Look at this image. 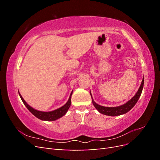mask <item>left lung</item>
I'll list each match as a JSON object with an SVG mask.
<instances>
[{
  "instance_id": "8db88e82",
  "label": "left lung",
  "mask_w": 160,
  "mask_h": 160,
  "mask_svg": "<svg viewBox=\"0 0 160 160\" xmlns=\"http://www.w3.org/2000/svg\"><path fill=\"white\" fill-rule=\"evenodd\" d=\"M143 83H144V79L143 78L142 84L140 85L139 88L137 93H135V95L129 101H128L126 103H125L122 105L118 106V107L109 108V107H104V106L98 105V103H96L95 102L93 98H92L91 94L90 93L91 96V99H92V103H93L94 107L97 109V110H98L99 113L102 114L109 115V116H118L122 114H125L128 113L129 110L132 109L134 107V105L138 102L139 97L142 94V89L143 88Z\"/></svg>"
}]
</instances>
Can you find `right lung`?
<instances>
[{
  "mask_svg": "<svg viewBox=\"0 0 160 160\" xmlns=\"http://www.w3.org/2000/svg\"><path fill=\"white\" fill-rule=\"evenodd\" d=\"M72 93V91L71 92V93L69 96V100L67 101V102L63 105L62 106L61 108L55 109L54 111H48V112H45V111H38L35 109H33L31 108L29 105H28L26 101L24 100L22 98V97L20 94V93L18 92V94L20 95V98L21 100L22 101L23 103L25 104L26 106V108L30 111V112L33 114L34 115L37 117L38 119L43 120V121H55L57 119H59L60 118L62 117V116L65 115V113L67 112V111L69 109V107L71 103V95Z\"/></svg>",
  "mask_w": 160,
  "mask_h": 160,
  "instance_id": "obj_1",
  "label": "right lung"
}]
</instances>
